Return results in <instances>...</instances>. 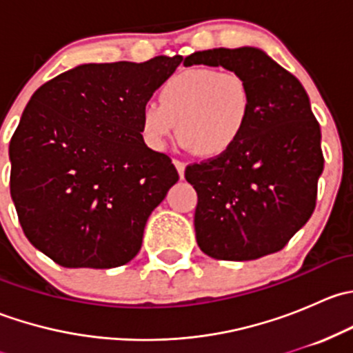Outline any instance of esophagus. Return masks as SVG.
<instances>
[{
	"mask_svg": "<svg viewBox=\"0 0 353 353\" xmlns=\"http://www.w3.org/2000/svg\"><path fill=\"white\" fill-rule=\"evenodd\" d=\"M174 165H176V169H177V172H179L181 179H184V169H186L184 162H181V160H174Z\"/></svg>",
	"mask_w": 353,
	"mask_h": 353,
	"instance_id": "obj_1",
	"label": "esophagus"
}]
</instances>
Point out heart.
<instances>
[{
	"mask_svg": "<svg viewBox=\"0 0 353 353\" xmlns=\"http://www.w3.org/2000/svg\"><path fill=\"white\" fill-rule=\"evenodd\" d=\"M251 114V85L243 74L198 66L174 74L160 87L159 105L141 109L140 131L148 147L163 150L177 124L184 147L215 159L239 143Z\"/></svg>",
	"mask_w": 353,
	"mask_h": 353,
	"instance_id": "heart-1",
	"label": "heart"
}]
</instances>
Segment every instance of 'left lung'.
Listing matches in <instances>:
<instances>
[{
  "label": "left lung",
  "mask_w": 353,
  "mask_h": 353,
  "mask_svg": "<svg viewBox=\"0 0 353 353\" xmlns=\"http://www.w3.org/2000/svg\"><path fill=\"white\" fill-rule=\"evenodd\" d=\"M222 66L251 85L252 114L239 143L186 167L196 190V243L205 254L249 261L287 245L316 208L325 167L321 130L301 81L256 48L193 52L184 66Z\"/></svg>",
  "instance_id": "left-lung-1"
}]
</instances>
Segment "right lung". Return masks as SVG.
<instances>
[{
  "mask_svg": "<svg viewBox=\"0 0 353 353\" xmlns=\"http://www.w3.org/2000/svg\"><path fill=\"white\" fill-rule=\"evenodd\" d=\"M183 61L101 63L35 90L10 141V193L23 234L65 268H116L138 254L145 223L179 181L145 145L143 105Z\"/></svg>",
  "mask_w": 353,
  "mask_h": 353,
  "instance_id": "obj_1",
  "label": "right lung"
}]
</instances>
